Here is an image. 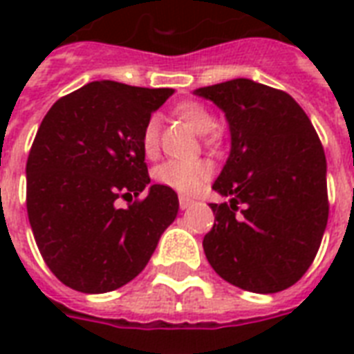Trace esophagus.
I'll list each match as a JSON object with an SVG mask.
<instances>
[{
	"label": "esophagus",
	"instance_id": "obj_1",
	"mask_svg": "<svg viewBox=\"0 0 354 354\" xmlns=\"http://www.w3.org/2000/svg\"><path fill=\"white\" fill-rule=\"evenodd\" d=\"M194 200L189 196H180V209H187L189 205H193Z\"/></svg>",
	"mask_w": 354,
	"mask_h": 354
}]
</instances>
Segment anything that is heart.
I'll use <instances>...</instances> for the list:
<instances>
[{
    "label": "heart",
    "mask_w": 354,
    "mask_h": 354,
    "mask_svg": "<svg viewBox=\"0 0 354 354\" xmlns=\"http://www.w3.org/2000/svg\"><path fill=\"white\" fill-rule=\"evenodd\" d=\"M174 112L198 133H207L215 128V118L204 102L194 99L180 101L174 106ZM158 132H160V122L158 118L152 115L147 119L141 132V149L147 156H154L158 150ZM209 176L211 165L204 160H169L154 169V180L160 185L185 194L198 193L207 183Z\"/></svg>",
    "instance_id": "b5f03b06"
}]
</instances>
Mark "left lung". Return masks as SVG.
Masks as SVG:
<instances>
[{"label":"left lung","instance_id":"obj_1","mask_svg":"<svg viewBox=\"0 0 354 354\" xmlns=\"http://www.w3.org/2000/svg\"><path fill=\"white\" fill-rule=\"evenodd\" d=\"M226 113L232 150L209 204L215 224L204 252L216 274L242 290L274 294L301 279L322 244L327 161L303 108L288 93L250 79L194 90Z\"/></svg>","mask_w":354,"mask_h":354}]
</instances>
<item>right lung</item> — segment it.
<instances>
[{
    "label": "right lung",
    "mask_w": 354,
    "mask_h": 354,
    "mask_svg": "<svg viewBox=\"0 0 354 354\" xmlns=\"http://www.w3.org/2000/svg\"><path fill=\"white\" fill-rule=\"evenodd\" d=\"M171 88L97 80L60 97L27 158V215L41 257L64 285L112 292L147 266L178 215V196L150 185L141 132ZM119 198L129 207H117Z\"/></svg>",
    "instance_id": "1"
}]
</instances>
